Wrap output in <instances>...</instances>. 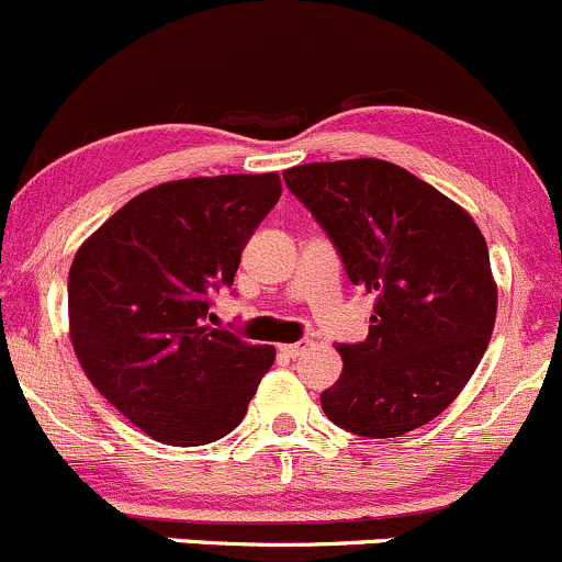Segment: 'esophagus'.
I'll use <instances>...</instances> for the list:
<instances>
[{
  "label": "esophagus",
  "mask_w": 562,
  "mask_h": 562,
  "mask_svg": "<svg viewBox=\"0 0 562 562\" xmlns=\"http://www.w3.org/2000/svg\"><path fill=\"white\" fill-rule=\"evenodd\" d=\"M305 351H307V340L286 342V346H281V353H286L289 359H297V356H303Z\"/></svg>",
  "instance_id": "esophagus-1"
}]
</instances>
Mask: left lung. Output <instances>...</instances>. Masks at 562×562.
<instances>
[{
	"label": "left lung",
	"instance_id": "left-lung-1",
	"mask_svg": "<svg viewBox=\"0 0 562 562\" xmlns=\"http://www.w3.org/2000/svg\"><path fill=\"white\" fill-rule=\"evenodd\" d=\"M329 235L356 286L375 294L370 335L342 342V375L322 394L335 426L389 439L437 418L474 375L496 283L480 227L394 162L361 158L283 171Z\"/></svg>",
	"mask_w": 562,
	"mask_h": 562
}]
</instances>
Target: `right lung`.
<instances>
[{"instance_id": "add662e5", "label": "right lung", "mask_w": 562, "mask_h": 562, "mask_svg": "<svg viewBox=\"0 0 562 562\" xmlns=\"http://www.w3.org/2000/svg\"><path fill=\"white\" fill-rule=\"evenodd\" d=\"M281 198L279 173L166 182L110 216L69 270L77 359L131 424L177 448L209 445L244 420L273 346L209 327L240 251Z\"/></svg>"}]
</instances>
